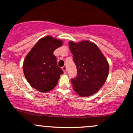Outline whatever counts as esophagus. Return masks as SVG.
<instances>
[{
  "instance_id": "esophagus-1",
  "label": "esophagus",
  "mask_w": 133,
  "mask_h": 133,
  "mask_svg": "<svg viewBox=\"0 0 133 133\" xmlns=\"http://www.w3.org/2000/svg\"><path fill=\"white\" fill-rule=\"evenodd\" d=\"M62 70H63L64 72L66 73V71H67V68H66V66H65V65H64V66L62 67Z\"/></svg>"
}]
</instances>
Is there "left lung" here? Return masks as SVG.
I'll use <instances>...</instances> for the list:
<instances>
[{"mask_svg": "<svg viewBox=\"0 0 133 133\" xmlns=\"http://www.w3.org/2000/svg\"><path fill=\"white\" fill-rule=\"evenodd\" d=\"M69 46L77 70L76 77L71 80L73 89L81 97L95 94L108 77V61L98 47L89 41H70Z\"/></svg>", "mask_w": 133, "mask_h": 133, "instance_id": "8db88e82", "label": "left lung"}]
</instances>
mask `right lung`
I'll use <instances>...</instances> for the list:
<instances>
[{"label": "right lung", "mask_w": 133, "mask_h": 133, "mask_svg": "<svg viewBox=\"0 0 133 133\" xmlns=\"http://www.w3.org/2000/svg\"><path fill=\"white\" fill-rule=\"evenodd\" d=\"M62 45L61 40L49 36L44 37L35 44L24 59L23 71L25 78L30 86L41 92L54 89L64 73L53 54Z\"/></svg>", "instance_id": "right-lung-1"}]
</instances>
